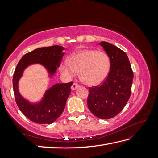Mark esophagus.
Wrapping results in <instances>:
<instances>
[{"label":"esophagus","mask_w":158,"mask_h":158,"mask_svg":"<svg viewBox=\"0 0 158 158\" xmlns=\"http://www.w3.org/2000/svg\"><path fill=\"white\" fill-rule=\"evenodd\" d=\"M79 86V85L78 84V83H73V84L72 86H71V89H72L73 90H75V89H76L77 88H78Z\"/></svg>","instance_id":"obj_1"}]
</instances>
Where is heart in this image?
<instances>
[{"instance_id": "1", "label": "heart", "mask_w": 158, "mask_h": 158, "mask_svg": "<svg viewBox=\"0 0 158 158\" xmlns=\"http://www.w3.org/2000/svg\"><path fill=\"white\" fill-rule=\"evenodd\" d=\"M110 59L106 53L96 49H82L72 53L69 60L60 63V70L66 78L79 71L80 79L88 85H96L105 81L110 70Z\"/></svg>"}]
</instances>
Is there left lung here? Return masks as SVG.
<instances>
[{"mask_svg": "<svg viewBox=\"0 0 158 158\" xmlns=\"http://www.w3.org/2000/svg\"><path fill=\"white\" fill-rule=\"evenodd\" d=\"M99 44L110 58V71L102 84L89 88L88 106L97 117L109 119L122 111L128 101L134 75L125 52L109 43Z\"/></svg>", "mask_w": 158, "mask_h": 158, "instance_id": "8db88e82", "label": "left lung"}]
</instances>
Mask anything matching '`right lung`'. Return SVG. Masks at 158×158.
I'll list each match as a JSON object with an SVG mask.
<instances>
[{"mask_svg": "<svg viewBox=\"0 0 158 158\" xmlns=\"http://www.w3.org/2000/svg\"><path fill=\"white\" fill-rule=\"evenodd\" d=\"M63 47L53 45L36 49L26 53L20 59L13 77V87L15 100L18 108L27 118L33 122L44 124L52 123L61 115L65 108L66 100L70 94L73 82L57 83L46 92L41 102L32 105L23 98L18 91V81L26 67L39 63L45 66L50 75L59 67L64 53Z\"/></svg>", "mask_w": 158, "mask_h": 158, "instance_id": "add662e5", "label": "right lung"}]
</instances>
